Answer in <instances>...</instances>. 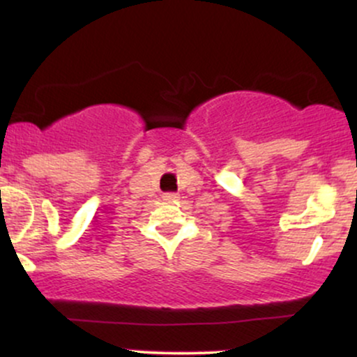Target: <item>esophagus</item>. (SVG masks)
<instances>
[{
	"label": "esophagus",
	"mask_w": 357,
	"mask_h": 357,
	"mask_svg": "<svg viewBox=\"0 0 357 357\" xmlns=\"http://www.w3.org/2000/svg\"><path fill=\"white\" fill-rule=\"evenodd\" d=\"M162 199L167 203H176L179 199V195L178 192H166V195H162Z\"/></svg>",
	"instance_id": "esophagus-1"
}]
</instances>
